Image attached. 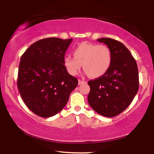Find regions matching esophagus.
Masks as SVG:
<instances>
[{"instance_id": "obj_1", "label": "esophagus", "mask_w": 154, "mask_h": 154, "mask_svg": "<svg viewBox=\"0 0 154 154\" xmlns=\"http://www.w3.org/2000/svg\"><path fill=\"white\" fill-rule=\"evenodd\" d=\"M84 83H86V82H85V81H83V80H80V79H79V81H78V84L79 85H81Z\"/></svg>"}]
</instances>
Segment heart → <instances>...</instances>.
<instances>
[{
	"label": "heart",
	"instance_id": "obj_1",
	"mask_svg": "<svg viewBox=\"0 0 154 154\" xmlns=\"http://www.w3.org/2000/svg\"><path fill=\"white\" fill-rule=\"evenodd\" d=\"M73 56L64 58V66L71 75H77L83 65L90 77H100L108 71L112 62L111 51L105 45L83 42L74 49Z\"/></svg>",
	"mask_w": 154,
	"mask_h": 154
}]
</instances>
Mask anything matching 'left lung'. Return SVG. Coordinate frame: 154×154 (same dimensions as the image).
I'll use <instances>...</instances> for the list:
<instances>
[{
    "label": "left lung",
    "mask_w": 154,
    "mask_h": 154,
    "mask_svg": "<svg viewBox=\"0 0 154 154\" xmlns=\"http://www.w3.org/2000/svg\"><path fill=\"white\" fill-rule=\"evenodd\" d=\"M110 49L112 62L103 76L88 82V100L101 116L112 118L123 112L132 103L139 90L136 60L123 43L110 38L97 39Z\"/></svg>",
    "instance_id": "left-lung-1"
}]
</instances>
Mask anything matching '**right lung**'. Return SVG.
Returning a JSON list of instances; mask_svg holds the SVG:
<instances>
[{
	"mask_svg": "<svg viewBox=\"0 0 154 154\" xmlns=\"http://www.w3.org/2000/svg\"><path fill=\"white\" fill-rule=\"evenodd\" d=\"M72 38H46L36 41L21 57L17 85L28 109L42 118L59 113L77 87V78L64 65Z\"/></svg>",
	"mask_w": 154,
	"mask_h": 154,
	"instance_id": "right-lung-1",
	"label": "right lung"
}]
</instances>
